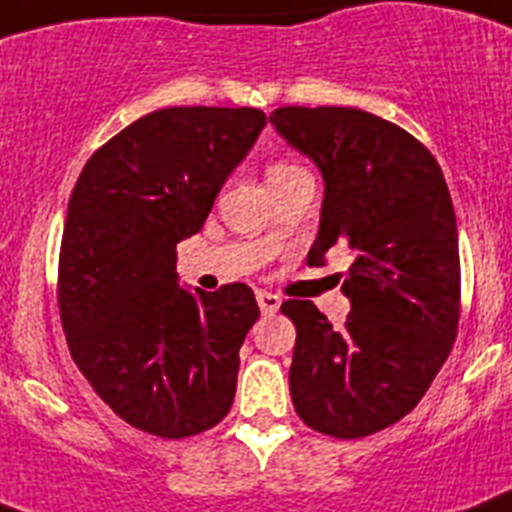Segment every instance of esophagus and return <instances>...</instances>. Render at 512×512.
Here are the masks:
<instances>
[{
    "instance_id": "1",
    "label": "esophagus",
    "mask_w": 512,
    "mask_h": 512,
    "mask_svg": "<svg viewBox=\"0 0 512 512\" xmlns=\"http://www.w3.org/2000/svg\"><path fill=\"white\" fill-rule=\"evenodd\" d=\"M257 303H260V311L265 313V316H273L280 308V296H275L270 290H260V293H257Z\"/></svg>"
}]
</instances>
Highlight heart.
Segmentation results:
<instances>
[{
    "label": "heart",
    "mask_w": 512,
    "mask_h": 512,
    "mask_svg": "<svg viewBox=\"0 0 512 512\" xmlns=\"http://www.w3.org/2000/svg\"><path fill=\"white\" fill-rule=\"evenodd\" d=\"M296 173H303L301 165L296 163H288V160H278L267 168V183H275L280 178H288V176H296Z\"/></svg>",
    "instance_id": "obj_1"
}]
</instances>
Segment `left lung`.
<instances>
[{"mask_svg": "<svg viewBox=\"0 0 512 512\" xmlns=\"http://www.w3.org/2000/svg\"><path fill=\"white\" fill-rule=\"evenodd\" d=\"M270 122L326 183L308 262H324L331 247L352 255L342 329L311 301L280 306L296 324L290 398L313 431L362 439L416 408L457 339L462 270L449 188L423 142L362 109L280 107Z\"/></svg>", "mask_w": 512, "mask_h": 512, "instance_id": "1", "label": "left lung"}]
</instances>
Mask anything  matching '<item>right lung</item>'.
Wrapping results in <instances>:
<instances>
[{"label":"right lung","instance_id":"1","mask_svg":"<svg viewBox=\"0 0 512 512\" xmlns=\"http://www.w3.org/2000/svg\"><path fill=\"white\" fill-rule=\"evenodd\" d=\"M265 124L250 107L158 109L104 142L73 186L58 257L68 349L94 393L145 434L196 436L234 403L255 293L178 288L176 245L204 227Z\"/></svg>","mask_w":512,"mask_h":512}]
</instances>
